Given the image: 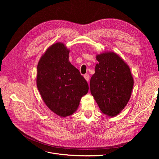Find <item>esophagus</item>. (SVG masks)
<instances>
[{
	"label": "esophagus",
	"instance_id": "esophagus-1",
	"mask_svg": "<svg viewBox=\"0 0 159 159\" xmlns=\"http://www.w3.org/2000/svg\"><path fill=\"white\" fill-rule=\"evenodd\" d=\"M84 79H86V81H89V75L88 74L84 75Z\"/></svg>",
	"mask_w": 159,
	"mask_h": 159
}]
</instances>
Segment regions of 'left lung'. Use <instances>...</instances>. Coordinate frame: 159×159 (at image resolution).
<instances>
[{"label":"left lung","mask_w":159,"mask_h":159,"mask_svg":"<svg viewBox=\"0 0 159 159\" xmlns=\"http://www.w3.org/2000/svg\"><path fill=\"white\" fill-rule=\"evenodd\" d=\"M96 59L98 62L90 80L91 93L104 114L115 116L129 101L133 78L128 65L116 53H101Z\"/></svg>","instance_id":"obj_1"}]
</instances>
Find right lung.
Listing matches in <instances>:
<instances>
[{"instance_id":"obj_1","label":"right lung","mask_w":159,"mask_h":159,"mask_svg":"<svg viewBox=\"0 0 159 159\" xmlns=\"http://www.w3.org/2000/svg\"><path fill=\"white\" fill-rule=\"evenodd\" d=\"M70 49L64 44L50 46L37 65V86L49 109L61 117L74 113L88 84L79 70L69 61Z\"/></svg>"}]
</instances>
